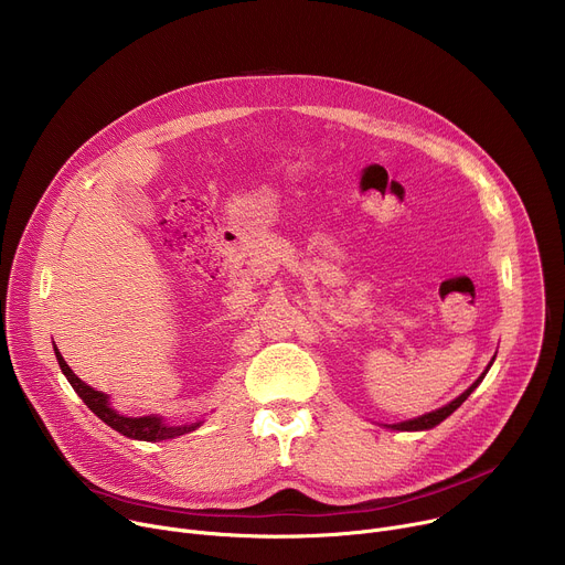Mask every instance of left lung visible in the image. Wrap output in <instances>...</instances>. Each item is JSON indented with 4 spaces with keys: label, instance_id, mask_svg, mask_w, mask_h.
<instances>
[{
    "label": "left lung",
    "instance_id": "left-lung-1",
    "mask_svg": "<svg viewBox=\"0 0 565 565\" xmlns=\"http://www.w3.org/2000/svg\"><path fill=\"white\" fill-rule=\"evenodd\" d=\"M490 366H492V362H490ZM488 366V369H490ZM488 369H486V373H488ZM486 373H482L462 395H458L456 399H451L449 405H445L443 409H438V412H431V414H425V416H420V418H414V420H407V423H397V425H388V429H397V431H420V429H431V427H436V425H440L447 416H451L462 402L469 397V393L482 382V377H486Z\"/></svg>",
    "mask_w": 565,
    "mask_h": 565
}]
</instances>
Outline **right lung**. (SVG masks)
Instances as JSON below:
<instances>
[{
	"instance_id": "right-lung-1",
	"label": "right lung",
	"mask_w": 565,
	"mask_h": 565,
	"mask_svg": "<svg viewBox=\"0 0 565 565\" xmlns=\"http://www.w3.org/2000/svg\"><path fill=\"white\" fill-rule=\"evenodd\" d=\"M55 358H57V364L62 369V373L66 375L68 384L75 388V393L83 397L85 405L103 420L107 423L111 429L120 431L122 436L127 438H136V440H149V443H158V440H170V438H177V436H183L188 431H194L201 423H192V425H181V427H170L166 425L160 418L156 416H142V418H127V416H120L116 414L109 405H107V395L92 388L89 384H85L83 380H79L71 369L68 364L64 362V358L60 355V351L55 349Z\"/></svg>"
}]
</instances>
